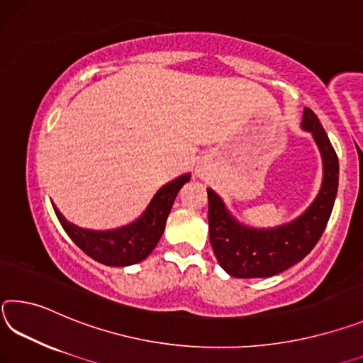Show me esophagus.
I'll return each instance as SVG.
<instances>
[{
  "label": "esophagus",
  "instance_id": "1",
  "mask_svg": "<svg viewBox=\"0 0 363 363\" xmlns=\"http://www.w3.org/2000/svg\"><path fill=\"white\" fill-rule=\"evenodd\" d=\"M207 167L206 165H198V169H196V175H198L199 178H206L207 177Z\"/></svg>",
  "mask_w": 363,
  "mask_h": 363
}]
</instances>
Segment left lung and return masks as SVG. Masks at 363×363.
I'll use <instances>...</instances> for the list:
<instances>
[{"label": "left lung", "mask_w": 363, "mask_h": 363, "mask_svg": "<svg viewBox=\"0 0 363 363\" xmlns=\"http://www.w3.org/2000/svg\"><path fill=\"white\" fill-rule=\"evenodd\" d=\"M302 130L312 135L322 156L323 178L312 204L288 223L254 228L236 220L223 199L207 188L209 240L222 269L235 278H267L301 262L317 245L331 216L340 180V162L318 117L306 108Z\"/></svg>", "instance_id": "obj_1"}]
</instances>
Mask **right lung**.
<instances>
[{
	"mask_svg": "<svg viewBox=\"0 0 363 363\" xmlns=\"http://www.w3.org/2000/svg\"><path fill=\"white\" fill-rule=\"evenodd\" d=\"M191 175H180L160 186L150 204L132 223L112 230H90L70 223L52 203L65 233L91 259L109 267H128L145 260L162 236L165 222L182 186Z\"/></svg>",
	"mask_w": 363,
	"mask_h": 363,
	"instance_id": "1",
	"label": "right lung"
}]
</instances>
